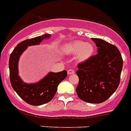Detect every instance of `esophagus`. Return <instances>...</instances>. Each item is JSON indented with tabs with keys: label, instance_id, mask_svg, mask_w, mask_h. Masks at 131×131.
Returning a JSON list of instances; mask_svg holds the SVG:
<instances>
[{
	"label": "esophagus",
	"instance_id": "1",
	"mask_svg": "<svg viewBox=\"0 0 131 131\" xmlns=\"http://www.w3.org/2000/svg\"><path fill=\"white\" fill-rule=\"evenodd\" d=\"M68 73L69 74V75L74 74L75 73V71H74V69H69V70L68 71Z\"/></svg>",
	"mask_w": 131,
	"mask_h": 131
}]
</instances>
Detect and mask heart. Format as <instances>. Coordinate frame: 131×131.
<instances>
[{"mask_svg":"<svg viewBox=\"0 0 131 131\" xmlns=\"http://www.w3.org/2000/svg\"><path fill=\"white\" fill-rule=\"evenodd\" d=\"M66 51L69 54H77L80 60H86L92 55L94 47L91 43H86L82 41H75L66 46Z\"/></svg>","mask_w":131,"mask_h":131,"instance_id":"obj_1","label":"heart"}]
</instances>
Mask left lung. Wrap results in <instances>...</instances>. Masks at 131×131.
<instances>
[{
  "instance_id": "left-lung-1",
  "label": "left lung",
  "mask_w": 131,
  "mask_h": 131,
  "mask_svg": "<svg viewBox=\"0 0 131 131\" xmlns=\"http://www.w3.org/2000/svg\"><path fill=\"white\" fill-rule=\"evenodd\" d=\"M97 54L77 65L79 79L77 94L89 103H101L117 90L123 68V59L115 45L99 38H92Z\"/></svg>"
}]
</instances>
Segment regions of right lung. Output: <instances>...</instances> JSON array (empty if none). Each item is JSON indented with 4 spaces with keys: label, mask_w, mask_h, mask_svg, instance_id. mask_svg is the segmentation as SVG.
I'll use <instances>...</instances> for the list:
<instances>
[{
    "label": "right lung",
    "mask_w": 131,
    "mask_h": 131,
    "mask_svg": "<svg viewBox=\"0 0 131 131\" xmlns=\"http://www.w3.org/2000/svg\"><path fill=\"white\" fill-rule=\"evenodd\" d=\"M50 34H43L19 43L9 56V80L13 89L26 103L39 106L51 101L56 94L58 84L67 77L66 70L58 73H49L46 77L35 84H26L18 75L19 57L28 46L39 45L44 39L50 38Z\"/></svg>",
    "instance_id": "add662e5"
}]
</instances>
